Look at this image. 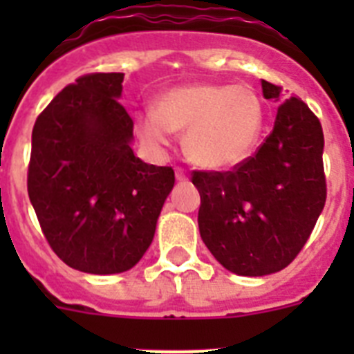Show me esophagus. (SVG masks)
Instances as JSON below:
<instances>
[{
	"mask_svg": "<svg viewBox=\"0 0 354 354\" xmlns=\"http://www.w3.org/2000/svg\"><path fill=\"white\" fill-rule=\"evenodd\" d=\"M175 179L179 180V183H186L187 174L183 170V168H177V170H175Z\"/></svg>",
	"mask_w": 354,
	"mask_h": 354,
	"instance_id": "esophagus-1",
	"label": "esophagus"
}]
</instances>
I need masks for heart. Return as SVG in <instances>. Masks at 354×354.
<instances>
[{
  "label": "heart",
  "mask_w": 354,
  "mask_h": 354,
  "mask_svg": "<svg viewBox=\"0 0 354 354\" xmlns=\"http://www.w3.org/2000/svg\"><path fill=\"white\" fill-rule=\"evenodd\" d=\"M264 124L261 97L248 84L192 83L158 97L154 113L136 118L140 138L152 149L170 142V131L183 133L187 158L209 170L245 162L257 149Z\"/></svg>",
  "instance_id": "obj_1"
}]
</instances>
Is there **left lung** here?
<instances>
[{"label": "left lung", "mask_w": 354, "mask_h": 354, "mask_svg": "<svg viewBox=\"0 0 354 354\" xmlns=\"http://www.w3.org/2000/svg\"><path fill=\"white\" fill-rule=\"evenodd\" d=\"M282 88L262 80L266 99ZM324 136L312 109L292 95L278 106L270 136L232 170H195L202 241L243 277L283 270L305 246L326 202Z\"/></svg>", "instance_id": "left-lung-1"}]
</instances>
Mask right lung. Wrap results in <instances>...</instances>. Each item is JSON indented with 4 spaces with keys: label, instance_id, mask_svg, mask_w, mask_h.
I'll list each match as a JSON object with an SVG mask.
<instances>
[{
    "label": "right lung",
    "instance_id": "right-lung-1",
    "mask_svg": "<svg viewBox=\"0 0 354 354\" xmlns=\"http://www.w3.org/2000/svg\"><path fill=\"white\" fill-rule=\"evenodd\" d=\"M122 72L67 84L37 117L28 195L53 252L83 273L131 270L152 243L171 192V167L131 149L133 118L118 102Z\"/></svg>",
    "mask_w": 354,
    "mask_h": 354
}]
</instances>
